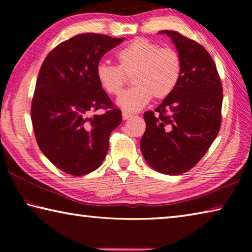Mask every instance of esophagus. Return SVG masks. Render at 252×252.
<instances>
[{"label": "esophagus", "instance_id": "esophagus-1", "mask_svg": "<svg viewBox=\"0 0 252 252\" xmlns=\"http://www.w3.org/2000/svg\"><path fill=\"white\" fill-rule=\"evenodd\" d=\"M132 116H133V114L130 113V112H127V111H123V112H122L123 120H127V119H130Z\"/></svg>", "mask_w": 252, "mask_h": 252}]
</instances>
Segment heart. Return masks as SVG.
<instances>
[{
    "mask_svg": "<svg viewBox=\"0 0 252 252\" xmlns=\"http://www.w3.org/2000/svg\"><path fill=\"white\" fill-rule=\"evenodd\" d=\"M119 65L101 62L95 76L100 87L110 95L120 94L127 78L133 87L119 96L118 104L126 111H136L153 96L162 100L176 89L182 72V59L173 48L139 37L126 45L117 54Z\"/></svg>",
    "mask_w": 252,
    "mask_h": 252,
    "instance_id": "heart-1",
    "label": "heart"
}]
</instances>
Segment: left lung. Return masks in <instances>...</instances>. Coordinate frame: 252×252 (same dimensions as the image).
Instances as JSON below:
<instances>
[{
    "instance_id": "1",
    "label": "left lung",
    "mask_w": 252,
    "mask_h": 252,
    "mask_svg": "<svg viewBox=\"0 0 252 252\" xmlns=\"http://www.w3.org/2000/svg\"><path fill=\"white\" fill-rule=\"evenodd\" d=\"M182 59L176 89L143 114L146 131L140 148L151 167L164 174L185 173L206 155L219 133L222 83L211 55L198 42L163 30Z\"/></svg>"
}]
</instances>
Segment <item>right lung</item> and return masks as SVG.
Masks as SVG:
<instances>
[{
  "instance_id": "1",
  "label": "right lung",
  "mask_w": 252,
  "mask_h": 252,
  "mask_svg": "<svg viewBox=\"0 0 252 252\" xmlns=\"http://www.w3.org/2000/svg\"><path fill=\"white\" fill-rule=\"evenodd\" d=\"M125 37L83 33L46 55L37 75L31 119L41 151L55 167L80 177L102 164L111 132L122 121L121 110L102 90L95 76L102 57ZM103 115H94L96 109Z\"/></svg>"
}]
</instances>
